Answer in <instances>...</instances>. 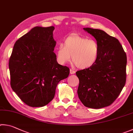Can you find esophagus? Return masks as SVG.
Segmentation results:
<instances>
[{"label": "esophagus", "instance_id": "1", "mask_svg": "<svg viewBox=\"0 0 133 133\" xmlns=\"http://www.w3.org/2000/svg\"><path fill=\"white\" fill-rule=\"evenodd\" d=\"M75 73V71L74 70H72V69H70V74H74Z\"/></svg>", "mask_w": 133, "mask_h": 133}]
</instances>
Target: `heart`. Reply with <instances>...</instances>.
I'll return each mask as SVG.
<instances>
[{
  "mask_svg": "<svg viewBox=\"0 0 133 133\" xmlns=\"http://www.w3.org/2000/svg\"><path fill=\"white\" fill-rule=\"evenodd\" d=\"M100 47L97 42L88 37L74 34L64 39L63 45L57 46L56 57L57 62L64 65L73 61L78 68L88 69L96 64L100 55Z\"/></svg>",
  "mask_w": 133,
  "mask_h": 133,
  "instance_id": "1",
  "label": "heart"
}]
</instances>
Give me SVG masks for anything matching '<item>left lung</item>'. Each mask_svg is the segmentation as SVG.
Here are the masks:
<instances>
[{"label": "left lung", "instance_id": "obj_1", "mask_svg": "<svg viewBox=\"0 0 133 133\" xmlns=\"http://www.w3.org/2000/svg\"><path fill=\"white\" fill-rule=\"evenodd\" d=\"M95 37L100 47L96 64L76 72L79 80V99L92 109L108 106L117 99L126 81L127 56L117 39L99 29L83 28Z\"/></svg>", "mask_w": 133, "mask_h": 133}]
</instances>
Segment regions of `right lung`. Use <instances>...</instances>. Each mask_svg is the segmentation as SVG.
<instances>
[{
  "mask_svg": "<svg viewBox=\"0 0 133 133\" xmlns=\"http://www.w3.org/2000/svg\"><path fill=\"white\" fill-rule=\"evenodd\" d=\"M54 26L34 27L16 42L9 59L11 87L28 106L43 107L54 97L69 69L57 62Z\"/></svg>",
  "mask_w": 133,
  "mask_h": 133,
  "instance_id": "right-lung-1",
  "label": "right lung"
}]
</instances>
